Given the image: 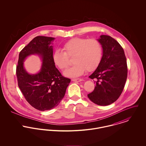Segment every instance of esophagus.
Here are the masks:
<instances>
[{
  "label": "esophagus",
  "mask_w": 146,
  "mask_h": 146,
  "mask_svg": "<svg viewBox=\"0 0 146 146\" xmlns=\"http://www.w3.org/2000/svg\"><path fill=\"white\" fill-rule=\"evenodd\" d=\"M82 80H83L82 79H72V81L76 82H82Z\"/></svg>",
  "instance_id": "obj_1"
}]
</instances>
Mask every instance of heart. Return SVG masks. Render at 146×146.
<instances>
[{
	"label": "heart",
	"instance_id": "1",
	"mask_svg": "<svg viewBox=\"0 0 146 146\" xmlns=\"http://www.w3.org/2000/svg\"><path fill=\"white\" fill-rule=\"evenodd\" d=\"M62 50H56L53 54V61L60 70L66 69L69 64L68 58L74 56L75 63L64 71L67 76L77 77L85 71L92 72L100 65L102 58V48L100 42L95 39L75 38L66 42Z\"/></svg>",
	"mask_w": 146,
	"mask_h": 146
}]
</instances>
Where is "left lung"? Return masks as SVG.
<instances>
[{
  "instance_id": "obj_1",
  "label": "left lung",
  "mask_w": 146,
  "mask_h": 146,
  "mask_svg": "<svg viewBox=\"0 0 146 146\" xmlns=\"http://www.w3.org/2000/svg\"><path fill=\"white\" fill-rule=\"evenodd\" d=\"M98 41L103 48V56L98 67L89 76L96 86L88 97L95 104L107 106L115 102L122 93L127 67L124 49L115 39L103 35Z\"/></svg>"
}]
</instances>
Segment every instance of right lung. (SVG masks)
<instances>
[{
  "mask_svg": "<svg viewBox=\"0 0 146 146\" xmlns=\"http://www.w3.org/2000/svg\"><path fill=\"white\" fill-rule=\"evenodd\" d=\"M54 38L38 36L34 38L20 52L16 66L18 85L26 100L40 111L57 106L64 96L71 80L61 75L53 61V48L50 44ZM37 54L42 58L41 71L29 74L23 67V61L31 54Z\"/></svg>",
  "mask_w": 146,
  "mask_h": 146,
  "instance_id": "add662e5",
  "label": "right lung"
}]
</instances>
